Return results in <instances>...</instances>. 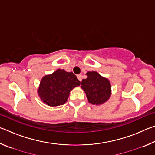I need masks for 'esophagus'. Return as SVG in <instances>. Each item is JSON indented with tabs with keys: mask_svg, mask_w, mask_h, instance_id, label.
Listing matches in <instances>:
<instances>
[{
	"mask_svg": "<svg viewBox=\"0 0 155 155\" xmlns=\"http://www.w3.org/2000/svg\"><path fill=\"white\" fill-rule=\"evenodd\" d=\"M77 78H78V80H79L80 81H81V80H82V78H83V76L81 75V74H78L77 75Z\"/></svg>",
	"mask_w": 155,
	"mask_h": 155,
	"instance_id": "34e87169",
	"label": "esophagus"
}]
</instances>
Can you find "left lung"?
Returning <instances> with one entry per match:
<instances>
[{
  "mask_svg": "<svg viewBox=\"0 0 155 155\" xmlns=\"http://www.w3.org/2000/svg\"><path fill=\"white\" fill-rule=\"evenodd\" d=\"M87 78L83 79L81 87L85 91L88 102L94 105H101L111 95V85L109 80L96 71L86 73Z\"/></svg>",
  "mask_w": 155,
  "mask_h": 155,
  "instance_id": "left-lung-1",
  "label": "left lung"
}]
</instances>
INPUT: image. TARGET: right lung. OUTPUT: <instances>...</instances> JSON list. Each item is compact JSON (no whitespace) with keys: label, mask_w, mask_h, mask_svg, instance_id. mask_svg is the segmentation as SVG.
I'll return each instance as SVG.
<instances>
[{"label":"right lung","mask_w":155,"mask_h":155,"mask_svg":"<svg viewBox=\"0 0 155 155\" xmlns=\"http://www.w3.org/2000/svg\"><path fill=\"white\" fill-rule=\"evenodd\" d=\"M81 82L73 72L57 69L51 74L41 78L38 89V94L44 103L50 107L65 104L70 91L79 86Z\"/></svg>","instance_id":"obj_1"}]
</instances>
